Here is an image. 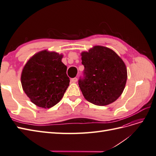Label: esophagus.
<instances>
[{
	"mask_svg": "<svg viewBox=\"0 0 156 156\" xmlns=\"http://www.w3.org/2000/svg\"><path fill=\"white\" fill-rule=\"evenodd\" d=\"M71 81H72V83H75L77 81V77H74V78H72V79H71Z\"/></svg>",
	"mask_w": 156,
	"mask_h": 156,
	"instance_id": "obj_1",
	"label": "esophagus"
}]
</instances>
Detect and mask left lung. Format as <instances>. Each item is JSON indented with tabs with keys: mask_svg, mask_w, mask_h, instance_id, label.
<instances>
[{
	"mask_svg": "<svg viewBox=\"0 0 156 156\" xmlns=\"http://www.w3.org/2000/svg\"><path fill=\"white\" fill-rule=\"evenodd\" d=\"M81 56L84 77L79 80V86L84 98L100 106L115 101L127 81L124 61L114 51L100 45L82 52Z\"/></svg>",
	"mask_w": 156,
	"mask_h": 156,
	"instance_id": "8db88e82",
	"label": "left lung"
}]
</instances>
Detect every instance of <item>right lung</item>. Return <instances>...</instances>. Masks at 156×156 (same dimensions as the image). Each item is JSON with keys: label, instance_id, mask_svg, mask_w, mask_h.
<instances>
[{"label": "right lung", "instance_id": "1", "mask_svg": "<svg viewBox=\"0 0 156 156\" xmlns=\"http://www.w3.org/2000/svg\"><path fill=\"white\" fill-rule=\"evenodd\" d=\"M62 55L47 50L29 60L21 73L23 90L30 101L42 108H51L60 101L69 84Z\"/></svg>", "mask_w": 156, "mask_h": 156}]
</instances>
